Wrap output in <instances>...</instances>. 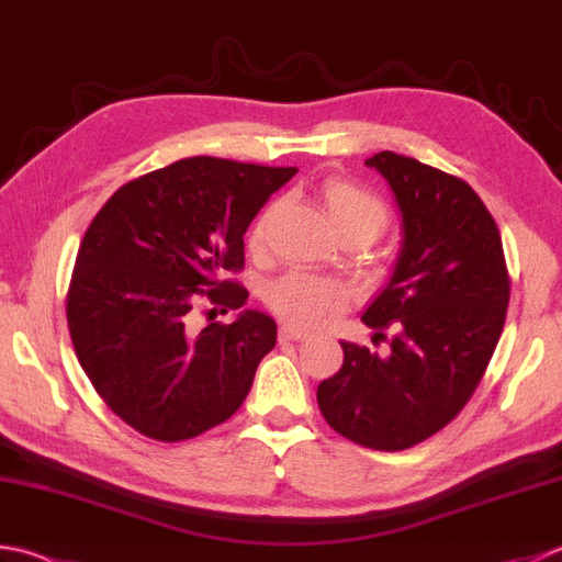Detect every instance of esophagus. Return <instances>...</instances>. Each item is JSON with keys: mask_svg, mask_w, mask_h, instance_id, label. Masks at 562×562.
Returning <instances> with one entry per match:
<instances>
[{"mask_svg": "<svg viewBox=\"0 0 562 562\" xmlns=\"http://www.w3.org/2000/svg\"><path fill=\"white\" fill-rule=\"evenodd\" d=\"M306 336H310V331H304V328H300V326H292V324L280 326V338L282 340H302Z\"/></svg>", "mask_w": 562, "mask_h": 562, "instance_id": "esophagus-1", "label": "esophagus"}]
</instances>
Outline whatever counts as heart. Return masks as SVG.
<instances>
[{
	"label": "heart",
	"mask_w": 562,
	"mask_h": 562,
	"mask_svg": "<svg viewBox=\"0 0 562 562\" xmlns=\"http://www.w3.org/2000/svg\"><path fill=\"white\" fill-rule=\"evenodd\" d=\"M318 202H322L324 218L338 238L360 236L370 244V240H375L382 234L384 224H387V212H384L378 196H372L370 192L360 190V187L346 180H326L318 187ZM274 209H278L274 204L268 206L260 214L256 226H252V250H260L266 246L268 226L274 216ZM266 302L284 322H292L296 326H316L331 312L344 310L348 302V290L334 280L314 278V274L306 272H290L270 284Z\"/></svg>",
	"instance_id": "b5f03b06"
}]
</instances>
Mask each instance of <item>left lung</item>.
Wrapping results in <instances>:
<instances>
[{"label": "left lung", "mask_w": 562, "mask_h": 562, "mask_svg": "<svg viewBox=\"0 0 562 562\" xmlns=\"http://www.w3.org/2000/svg\"><path fill=\"white\" fill-rule=\"evenodd\" d=\"M366 165L390 184L402 246L362 322L394 326V336L384 356L340 340L344 366L316 400L340 436L404 450L441 431L472 397L502 336L509 280L499 228L468 182L392 150Z\"/></svg>", "instance_id": "left-lung-1"}]
</instances>
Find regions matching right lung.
Here are the masks:
<instances>
[{
  "instance_id": "add662e5",
  "label": "right lung",
  "mask_w": 562,
  "mask_h": 562,
  "mask_svg": "<svg viewBox=\"0 0 562 562\" xmlns=\"http://www.w3.org/2000/svg\"><path fill=\"white\" fill-rule=\"evenodd\" d=\"M296 168L196 156L112 194L77 250L68 326L99 397L138 434L187 441L224 424L248 397L278 326L256 310L234 325L191 326V306L240 308L248 292L224 280L244 268V236Z\"/></svg>"
}]
</instances>
